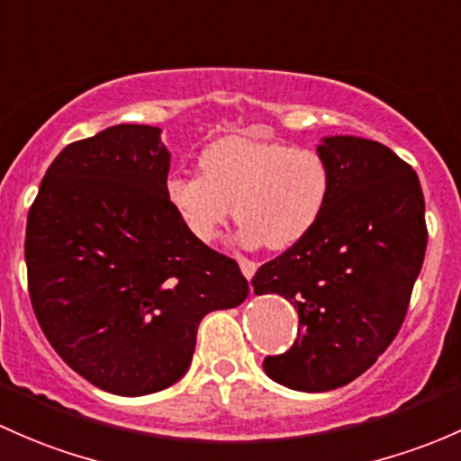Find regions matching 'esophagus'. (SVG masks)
Here are the masks:
<instances>
[{"mask_svg": "<svg viewBox=\"0 0 461 461\" xmlns=\"http://www.w3.org/2000/svg\"><path fill=\"white\" fill-rule=\"evenodd\" d=\"M237 262H240V268H241V273H244L246 279L253 277L255 270H258V264H255L253 259H249V258H237Z\"/></svg>", "mask_w": 461, "mask_h": 461, "instance_id": "34e87169", "label": "esophagus"}]
</instances>
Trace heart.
I'll return each mask as SVG.
<instances>
[{
  "label": "heart",
  "instance_id": "obj_1",
  "mask_svg": "<svg viewBox=\"0 0 461 461\" xmlns=\"http://www.w3.org/2000/svg\"><path fill=\"white\" fill-rule=\"evenodd\" d=\"M202 175H170L166 199L195 240L211 244L235 211L246 241L286 250L329 203L333 175L315 149L224 137L199 155Z\"/></svg>",
  "mask_w": 461,
  "mask_h": 461
}]
</instances>
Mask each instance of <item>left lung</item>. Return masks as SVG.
I'll return each instance as SVG.
<instances>
[{"label": "left lung", "instance_id": "left-lung-1", "mask_svg": "<svg viewBox=\"0 0 461 461\" xmlns=\"http://www.w3.org/2000/svg\"><path fill=\"white\" fill-rule=\"evenodd\" d=\"M317 150L333 175L320 221L250 279L258 295L277 293L297 308V339L268 355L264 371L306 393L346 386L391 346L429 241L411 164L362 137H326Z\"/></svg>", "mask_w": 461, "mask_h": 461}]
</instances>
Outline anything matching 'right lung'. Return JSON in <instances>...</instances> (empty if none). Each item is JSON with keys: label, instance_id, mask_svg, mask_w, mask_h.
Returning <instances> with one entry per match:
<instances>
[{"label": "right lung", "instance_id": "right-lung-1", "mask_svg": "<svg viewBox=\"0 0 461 461\" xmlns=\"http://www.w3.org/2000/svg\"><path fill=\"white\" fill-rule=\"evenodd\" d=\"M159 128L120 124L57 155L28 211V295L46 339L97 388L149 395L193 359L197 326L249 282L166 199Z\"/></svg>", "mask_w": 461, "mask_h": 461}]
</instances>
